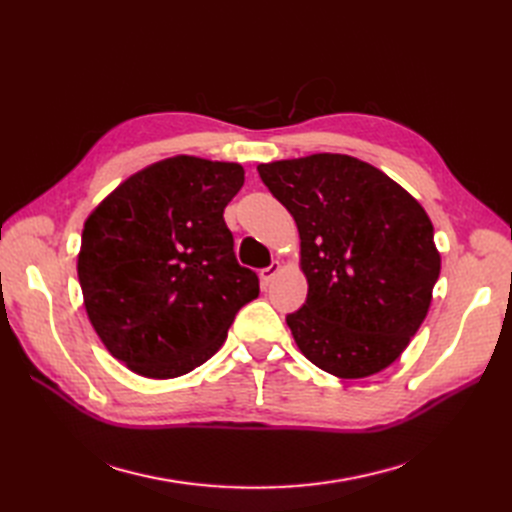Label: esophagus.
Masks as SVG:
<instances>
[{
    "instance_id": "1",
    "label": "esophagus",
    "mask_w": 512,
    "mask_h": 512,
    "mask_svg": "<svg viewBox=\"0 0 512 512\" xmlns=\"http://www.w3.org/2000/svg\"><path fill=\"white\" fill-rule=\"evenodd\" d=\"M280 271H282V262H280V260H273L267 269H262V271H260V280H262V284L269 286V284L275 280V275L280 273Z\"/></svg>"
}]
</instances>
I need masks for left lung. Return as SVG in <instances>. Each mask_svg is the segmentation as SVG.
Masks as SVG:
<instances>
[{"mask_svg":"<svg viewBox=\"0 0 512 512\" xmlns=\"http://www.w3.org/2000/svg\"><path fill=\"white\" fill-rule=\"evenodd\" d=\"M258 175L299 228L309 290L286 322L305 359L344 380L395 363L440 275L425 209L382 170L342 153L260 164Z\"/></svg>","mask_w":512,"mask_h":512,"instance_id":"8db88e82","label":"left lung"}]
</instances>
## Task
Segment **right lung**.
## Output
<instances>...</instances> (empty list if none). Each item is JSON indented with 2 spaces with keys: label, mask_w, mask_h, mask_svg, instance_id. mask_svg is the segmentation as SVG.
Wrapping results in <instances>:
<instances>
[{
  "label": "right lung",
  "mask_w": 512,
  "mask_h": 512,
  "mask_svg": "<svg viewBox=\"0 0 512 512\" xmlns=\"http://www.w3.org/2000/svg\"><path fill=\"white\" fill-rule=\"evenodd\" d=\"M243 166L177 156L123 181L83 228L79 282L91 327L145 378H177L220 350L239 309L258 297L224 209Z\"/></svg>",
  "instance_id": "1"
}]
</instances>
